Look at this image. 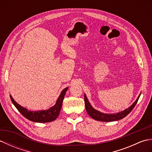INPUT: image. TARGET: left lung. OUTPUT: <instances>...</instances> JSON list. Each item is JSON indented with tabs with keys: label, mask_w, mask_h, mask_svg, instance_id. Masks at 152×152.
Segmentation results:
<instances>
[{
	"label": "left lung",
	"mask_w": 152,
	"mask_h": 152,
	"mask_svg": "<svg viewBox=\"0 0 152 152\" xmlns=\"http://www.w3.org/2000/svg\"><path fill=\"white\" fill-rule=\"evenodd\" d=\"M139 97H140V95L138 97V99L136 100V101H135L129 108L125 110L124 111L119 112L118 114H104V113L100 112L97 110H96L93 108L91 106V104H89V102L88 101V99H87L86 95H84V101H85L86 111L88 112V114L90 115V117H91L92 118L95 119V120L106 122V121H114L119 120V119L125 118V116H127L132 110H133V109L134 108L135 105L137 104Z\"/></svg>",
	"instance_id": "8db88e82"
}]
</instances>
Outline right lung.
Returning a JSON list of instances; mask_svg holds the SVG:
<instances>
[{
  "instance_id": "add662e5",
  "label": "right lung",
  "mask_w": 152,
  "mask_h": 152,
  "mask_svg": "<svg viewBox=\"0 0 152 152\" xmlns=\"http://www.w3.org/2000/svg\"><path fill=\"white\" fill-rule=\"evenodd\" d=\"M68 88L64 89L62 92L61 93V95L58 98L57 101L53 107L47 110H41V111H30L27 109L22 107L19 104L16 102L12 96L10 95V99L13 104L15 106V108L18 109V110L24 116L25 118L28 119V120L38 122V123H47L51 122L56 120L58 115H59L61 111V108L62 107L63 101L64 99V96Z\"/></svg>"
}]
</instances>
